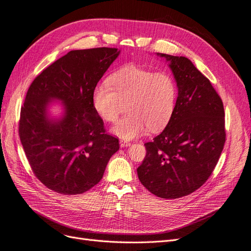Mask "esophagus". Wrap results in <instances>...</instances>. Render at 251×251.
<instances>
[{"mask_svg":"<svg viewBox=\"0 0 251 251\" xmlns=\"http://www.w3.org/2000/svg\"><path fill=\"white\" fill-rule=\"evenodd\" d=\"M130 143L129 142H126V141H123V140H121L120 141V146H121V148H124V147H129L130 146Z\"/></svg>","mask_w":251,"mask_h":251,"instance_id":"obj_1","label":"esophagus"}]
</instances>
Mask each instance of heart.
Returning <instances> with one entry per match:
<instances>
[{
    "mask_svg": "<svg viewBox=\"0 0 251 251\" xmlns=\"http://www.w3.org/2000/svg\"><path fill=\"white\" fill-rule=\"evenodd\" d=\"M177 100V85L167 72H153L136 64H126L96 85L93 106L105 122H115L123 104L129 115L119 120L111 132L124 141L133 140L149 129L156 131L168 124Z\"/></svg>",
    "mask_w": 251,
    "mask_h": 251,
    "instance_id": "heart-1",
    "label": "heart"
}]
</instances>
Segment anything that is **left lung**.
<instances>
[{"label": "left lung", "mask_w": 251, "mask_h": 251, "mask_svg": "<svg viewBox=\"0 0 251 251\" xmlns=\"http://www.w3.org/2000/svg\"><path fill=\"white\" fill-rule=\"evenodd\" d=\"M165 58L177 85V100L166 128L145 144L147 154L137 168L141 183L155 196L176 199L203 184L225 143L224 107L209 82L183 56Z\"/></svg>", "instance_id": "obj_1"}]
</instances>
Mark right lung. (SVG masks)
Segmentation results:
<instances>
[{
	"label": "right lung",
	"mask_w": 251,
	"mask_h": 251,
	"mask_svg": "<svg viewBox=\"0 0 251 251\" xmlns=\"http://www.w3.org/2000/svg\"><path fill=\"white\" fill-rule=\"evenodd\" d=\"M117 48L73 50L33 80L21 110L20 137L29 164L48 189L82 194L98 183L119 150L93 106L94 87L120 55ZM63 104L52 115L51 103Z\"/></svg>",
	"instance_id": "obj_1"
}]
</instances>
